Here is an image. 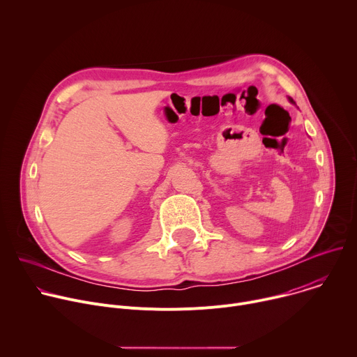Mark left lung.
<instances>
[{
  "mask_svg": "<svg viewBox=\"0 0 357 357\" xmlns=\"http://www.w3.org/2000/svg\"><path fill=\"white\" fill-rule=\"evenodd\" d=\"M288 100H289V101H291V103H292V105H295V103H294V100H292V98H291V97H289V98H288Z\"/></svg>",
  "mask_w": 357,
  "mask_h": 357,
  "instance_id": "1",
  "label": "left lung"
}]
</instances>
